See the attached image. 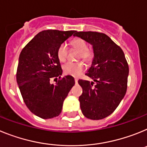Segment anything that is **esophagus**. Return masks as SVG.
<instances>
[{
    "mask_svg": "<svg viewBox=\"0 0 147 147\" xmlns=\"http://www.w3.org/2000/svg\"><path fill=\"white\" fill-rule=\"evenodd\" d=\"M78 78H75V83H76V84L78 83Z\"/></svg>",
    "mask_w": 147,
    "mask_h": 147,
    "instance_id": "obj_1",
    "label": "esophagus"
}]
</instances>
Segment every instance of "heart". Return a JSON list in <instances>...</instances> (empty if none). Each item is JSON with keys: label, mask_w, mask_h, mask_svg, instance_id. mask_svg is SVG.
I'll use <instances>...</instances> for the list:
<instances>
[{"label": "heart", "mask_w": 147, "mask_h": 147, "mask_svg": "<svg viewBox=\"0 0 147 147\" xmlns=\"http://www.w3.org/2000/svg\"><path fill=\"white\" fill-rule=\"evenodd\" d=\"M72 46L74 49H77L80 52L79 58H82L85 62H90L93 59L94 52L91 49L88 48L86 42L81 38H75L72 41ZM69 49L66 43H62L58 47L57 50V57L61 62L66 61L68 55ZM63 73L66 75H70L73 77H78L81 75L84 71V65L82 63L78 62H68L63 66Z\"/></svg>", "instance_id": "b5f03b06"}]
</instances>
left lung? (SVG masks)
Masks as SVG:
<instances>
[{
	"instance_id": "1",
	"label": "left lung",
	"mask_w": 147,
	"mask_h": 147,
	"mask_svg": "<svg viewBox=\"0 0 147 147\" xmlns=\"http://www.w3.org/2000/svg\"><path fill=\"white\" fill-rule=\"evenodd\" d=\"M74 36L91 43L94 52L86 75L96 84L78 81L83 89L79 97L81 111L89 119H103L115 110L127 92L128 63L122 49L104 33L76 31Z\"/></svg>"
}]
</instances>
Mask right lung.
Instances as JSON below:
<instances>
[{
	"mask_svg": "<svg viewBox=\"0 0 147 147\" xmlns=\"http://www.w3.org/2000/svg\"><path fill=\"white\" fill-rule=\"evenodd\" d=\"M76 31L43 30L24 47L19 56L16 79L24 101L35 115L48 119L61 114L63 103L75 85L74 78H61L57 57L60 44ZM53 77L59 78L51 84Z\"/></svg>",
	"mask_w": 147,
	"mask_h": 147,
	"instance_id": "obj_1",
	"label": "right lung"
}]
</instances>
